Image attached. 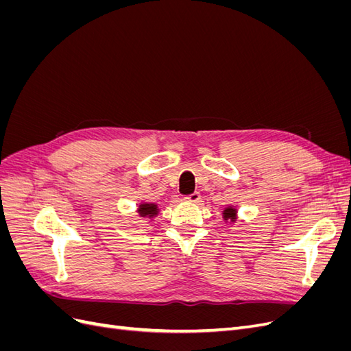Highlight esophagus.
Returning <instances> with one entry per match:
<instances>
[{
  "label": "esophagus",
  "mask_w": 351,
  "mask_h": 351,
  "mask_svg": "<svg viewBox=\"0 0 351 351\" xmlns=\"http://www.w3.org/2000/svg\"><path fill=\"white\" fill-rule=\"evenodd\" d=\"M184 200H186V202H189V204H193V205H196V204H199L200 195H199L197 192H195V193H192V195L186 196V197H184Z\"/></svg>",
  "instance_id": "esophagus-1"
}]
</instances>
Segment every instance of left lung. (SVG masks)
I'll use <instances>...</instances> for the list:
<instances>
[{"mask_svg":"<svg viewBox=\"0 0 351 351\" xmlns=\"http://www.w3.org/2000/svg\"><path fill=\"white\" fill-rule=\"evenodd\" d=\"M222 219H224L227 224H234L237 221V208L232 205L224 208V210H222Z\"/></svg>","mask_w":351,"mask_h":351,"instance_id":"1","label":"left lung"}]
</instances>
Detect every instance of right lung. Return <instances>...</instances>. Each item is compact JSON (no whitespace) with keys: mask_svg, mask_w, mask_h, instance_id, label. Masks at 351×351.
<instances>
[{"mask_svg":"<svg viewBox=\"0 0 351 351\" xmlns=\"http://www.w3.org/2000/svg\"><path fill=\"white\" fill-rule=\"evenodd\" d=\"M137 215L142 218H149L154 219L159 214V206L156 204H149V202H142L136 209Z\"/></svg>","mask_w":351,"mask_h":351,"instance_id":"add662e5","label":"right lung"}]
</instances>
